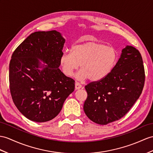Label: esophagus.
<instances>
[{
	"label": "esophagus",
	"instance_id": "esophagus-1",
	"mask_svg": "<svg viewBox=\"0 0 153 153\" xmlns=\"http://www.w3.org/2000/svg\"><path fill=\"white\" fill-rule=\"evenodd\" d=\"M83 85H82L80 82H76L75 83V89H79L80 88H83Z\"/></svg>",
	"mask_w": 153,
	"mask_h": 153
}]
</instances>
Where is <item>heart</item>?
I'll return each mask as SVG.
<instances>
[{"mask_svg":"<svg viewBox=\"0 0 153 153\" xmlns=\"http://www.w3.org/2000/svg\"><path fill=\"white\" fill-rule=\"evenodd\" d=\"M117 60V52L105 44L88 42L74 45L71 52L64 51L59 58V64L65 75L71 76L80 66L76 78L93 81L105 79L112 71Z\"/></svg>","mask_w":153,"mask_h":153,"instance_id":"1","label":"heart"}]
</instances>
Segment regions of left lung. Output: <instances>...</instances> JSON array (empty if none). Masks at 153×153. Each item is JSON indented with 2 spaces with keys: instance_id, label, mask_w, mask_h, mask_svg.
<instances>
[{
  "instance_id": "1",
  "label": "left lung",
  "mask_w": 153,
  "mask_h": 153,
  "mask_svg": "<svg viewBox=\"0 0 153 153\" xmlns=\"http://www.w3.org/2000/svg\"><path fill=\"white\" fill-rule=\"evenodd\" d=\"M145 69L139 51L126 46L112 71L105 79L85 86L88 97L84 105L89 120L107 125L128 112L142 92Z\"/></svg>"
}]
</instances>
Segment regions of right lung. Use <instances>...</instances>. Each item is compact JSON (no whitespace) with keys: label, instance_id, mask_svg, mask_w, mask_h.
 I'll list each match as a JSON object with an SVG mask.
<instances>
[{"label":"right lung","instance_id":"add662e5","mask_svg":"<svg viewBox=\"0 0 153 153\" xmlns=\"http://www.w3.org/2000/svg\"><path fill=\"white\" fill-rule=\"evenodd\" d=\"M65 39L56 30L36 32L19 45L9 68L10 89L17 109L28 120L46 122L60 112L74 90V80L58 68ZM38 59L48 64L37 69Z\"/></svg>","mask_w":153,"mask_h":153}]
</instances>
